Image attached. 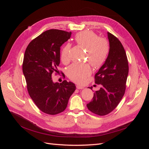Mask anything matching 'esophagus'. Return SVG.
<instances>
[{
    "label": "esophagus",
    "instance_id": "obj_1",
    "mask_svg": "<svg viewBox=\"0 0 149 149\" xmlns=\"http://www.w3.org/2000/svg\"><path fill=\"white\" fill-rule=\"evenodd\" d=\"M76 88L78 89H84V88L83 86H81L77 85V86H76Z\"/></svg>",
    "mask_w": 149,
    "mask_h": 149
}]
</instances>
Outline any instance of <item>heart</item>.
Segmentation results:
<instances>
[{
	"mask_svg": "<svg viewBox=\"0 0 149 149\" xmlns=\"http://www.w3.org/2000/svg\"><path fill=\"white\" fill-rule=\"evenodd\" d=\"M74 39L78 45L85 48L86 50V60L89 61L94 68H100L105 63L110 52L109 43L107 39L99 37L96 33L91 30L80 31L76 35ZM70 48L71 45L68 43L63 48L61 52V60L65 64L70 61ZM90 63L71 65L66 70L68 77L76 83H83L92 73Z\"/></svg>",
	"mask_w": 149,
	"mask_h": 149,
	"instance_id": "1",
	"label": "heart"
}]
</instances>
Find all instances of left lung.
I'll return each mask as SVG.
<instances>
[{
	"instance_id": "8db88e82",
	"label": "left lung",
	"mask_w": 149,
	"mask_h": 149,
	"mask_svg": "<svg viewBox=\"0 0 149 149\" xmlns=\"http://www.w3.org/2000/svg\"><path fill=\"white\" fill-rule=\"evenodd\" d=\"M110 52L106 63L94 76L95 83L101 84L94 93L88 109L98 116H105L116 109L124 96L129 73L127 57L119 39L107 32ZM92 89V87L90 88Z\"/></svg>"
}]
</instances>
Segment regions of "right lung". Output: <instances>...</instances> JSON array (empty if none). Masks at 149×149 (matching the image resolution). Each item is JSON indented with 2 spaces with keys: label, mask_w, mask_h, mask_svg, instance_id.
Wrapping results in <instances>:
<instances>
[{
  "label": "right lung",
  "mask_w": 149,
  "mask_h": 149,
  "mask_svg": "<svg viewBox=\"0 0 149 149\" xmlns=\"http://www.w3.org/2000/svg\"><path fill=\"white\" fill-rule=\"evenodd\" d=\"M71 35V31L48 30L31 41L25 52L22 70L28 93L38 109L49 115L64 111L76 89L73 83H54L52 79L53 73H59L60 47Z\"/></svg>",
  "instance_id": "right-lung-1"
}]
</instances>
